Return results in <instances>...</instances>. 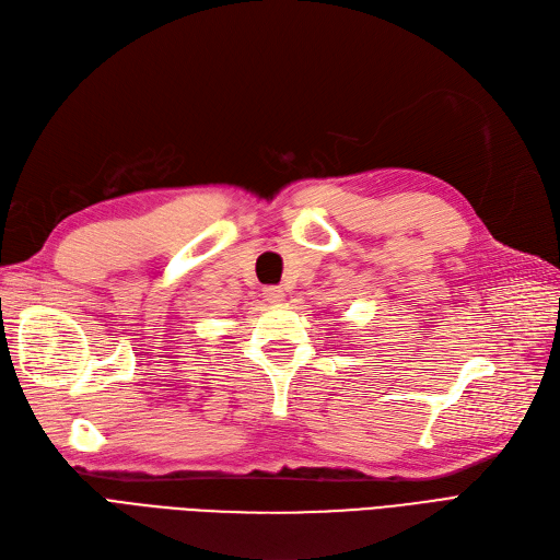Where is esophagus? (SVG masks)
<instances>
[{
	"mask_svg": "<svg viewBox=\"0 0 560 560\" xmlns=\"http://www.w3.org/2000/svg\"><path fill=\"white\" fill-rule=\"evenodd\" d=\"M264 299H266L268 303H278V301L284 299V294H282L280 287H266V289H264Z\"/></svg>",
	"mask_w": 560,
	"mask_h": 560,
	"instance_id": "1",
	"label": "esophagus"
}]
</instances>
